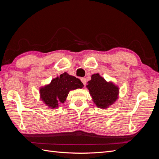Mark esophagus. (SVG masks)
<instances>
[{"instance_id":"obj_1","label":"esophagus","mask_w":159,"mask_h":159,"mask_svg":"<svg viewBox=\"0 0 159 159\" xmlns=\"http://www.w3.org/2000/svg\"><path fill=\"white\" fill-rule=\"evenodd\" d=\"M81 81H82V83H83V84H84V85H86V83H87V80H86L85 78H81Z\"/></svg>"}]
</instances>
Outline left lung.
I'll list each match as a JSON object with an SVG mask.
<instances>
[{"label":"left lung","instance_id":"8db88e82","mask_svg":"<svg viewBox=\"0 0 159 159\" xmlns=\"http://www.w3.org/2000/svg\"><path fill=\"white\" fill-rule=\"evenodd\" d=\"M88 84L89 93L99 108H107L118 98L119 88L113 83L107 82L99 74L91 75Z\"/></svg>","mask_w":159,"mask_h":159}]
</instances>
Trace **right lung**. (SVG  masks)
<instances>
[{
    "instance_id": "add662e5",
    "label": "right lung",
    "mask_w": 159,
    "mask_h": 159,
    "mask_svg": "<svg viewBox=\"0 0 159 159\" xmlns=\"http://www.w3.org/2000/svg\"><path fill=\"white\" fill-rule=\"evenodd\" d=\"M84 84L80 80L64 72L53 79L51 83L40 89V98L48 106L58 107V103H64L70 91L82 88Z\"/></svg>"
}]
</instances>
